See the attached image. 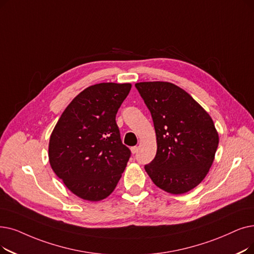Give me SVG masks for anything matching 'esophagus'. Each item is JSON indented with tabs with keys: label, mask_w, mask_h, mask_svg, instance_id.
<instances>
[{
	"label": "esophagus",
	"mask_w": 254,
	"mask_h": 254,
	"mask_svg": "<svg viewBox=\"0 0 254 254\" xmlns=\"http://www.w3.org/2000/svg\"><path fill=\"white\" fill-rule=\"evenodd\" d=\"M130 151H131V153L135 154V153L138 151V147H137V146H133V147H130Z\"/></svg>",
	"instance_id": "34e87169"
}]
</instances>
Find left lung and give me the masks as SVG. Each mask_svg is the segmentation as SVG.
<instances>
[{"label": "left lung", "instance_id": "left-lung-1", "mask_svg": "<svg viewBox=\"0 0 254 254\" xmlns=\"http://www.w3.org/2000/svg\"><path fill=\"white\" fill-rule=\"evenodd\" d=\"M151 113L157 154L145 165L153 184L170 194L199 185L212 167L219 144L214 121L181 87L169 82L135 84Z\"/></svg>", "mask_w": 254, "mask_h": 254}]
</instances>
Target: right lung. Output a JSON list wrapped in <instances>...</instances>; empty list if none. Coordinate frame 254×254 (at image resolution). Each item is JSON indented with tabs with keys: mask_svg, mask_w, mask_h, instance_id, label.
<instances>
[{
	"mask_svg": "<svg viewBox=\"0 0 254 254\" xmlns=\"http://www.w3.org/2000/svg\"><path fill=\"white\" fill-rule=\"evenodd\" d=\"M131 84L87 87L65 108L49 142L53 171L71 193L100 201L116 188L130 156L123 144L116 114Z\"/></svg>",
	"mask_w": 254,
	"mask_h": 254,
	"instance_id": "add662e5",
	"label": "right lung"
}]
</instances>
